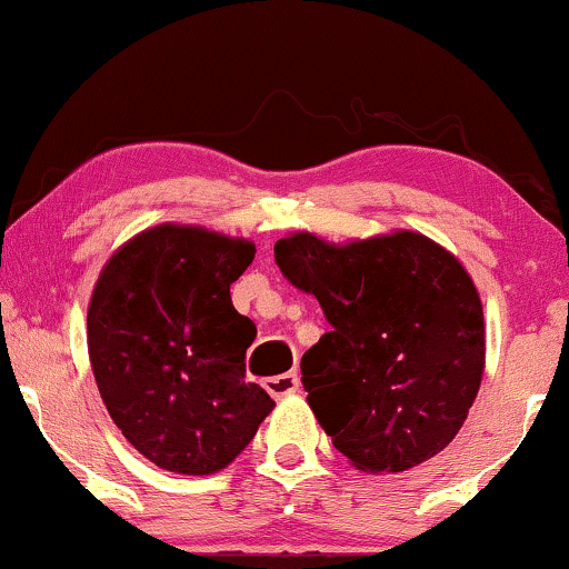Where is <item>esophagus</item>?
<instances>
[{
	"label": "esophagus",
	"instance_id": "obj_1",
	"mask_svg": "<svg viewBox=\"0 0 569 569\" xmlns=\"http://www.w3.org/2000/svg\"><path fill=\"white\" fill-rule=\"evenodd\" d=\"M263 388H267L269 396H274V399H284V396L300 391V376L298 372H284V376L267 378L263 380Z\"/></svg>",
	"mask_w": 569,
	"mask_h": 569
}]
</instances>
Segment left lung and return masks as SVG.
Listing matches in <instances>:
<instances>
[{
  "label": "left lung",
  "instance_id": "1",
  "mask_svg": "<svg viewBox=\"0 0 569 569\" xmlns=\"http://www.w3.org/2000/svg\"><path fill=\"white\" fill-rule=\"evenodd\" d=\"M274 259L331 323L300 368L333 448L368 473L438 456L485 376V313L463 263L415 230L345 246L292 232Z\"/></svg>",
  "mask_w": 569,
  "mask_h": 569
}]
</instances>
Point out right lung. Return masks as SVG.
<instances>
[{
    "label": "right lung",
    "instance_id": "1",
    "mask_svg": "<svg viewBox=\"0 0 569 569\" xmlns=\"http://www.w3.org/2000/svg\"><path fill=\"white\" fill-rule=\"evenodd\" d=\"M253 256V240L162 222L100 271L88 306L92 376L123 438L160 469L222 471L274 409L246 380L256 326L230 300Z\"/></svg>",
    "mask_w": 569,
    "mask_h": 569
}]
</instances>
